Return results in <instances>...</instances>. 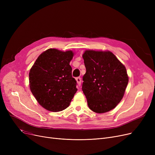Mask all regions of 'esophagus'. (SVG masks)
<instances>
[{
	"label": "esophagus",
	"mask_w": 155,
	"mask_h": 155,
	"mask_svg": "<svg viewBox=\"0 0 155 155\" xmlns=\"http://www.w3.org/2000/svg\"><path fill=\"white\" fill-rule=\"evenodd\" d=\"M76 81H77V85H78V86H80V85H81V78L80 77H77V78H76Z\"/></svg>",
	"instance_id": "1"
}]
</instances>
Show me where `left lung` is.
Instances as JSON below:
<instances>
[{"label":"left lung","mask_w":155,"mask_h":155,"mask_svg":"<svg viewBox=\"0 0 155 155\" xmlns=\"http://www.w3.org/2000/svg\"><path fill=\"white\" fill-rule=\"evenodd\" d=\"M82 91L88 106L102 114L114 109L124 95L129 77L126 68L109 51L85 50Z\"/></svg>","instance_id":"obj_1"}]
</instances>
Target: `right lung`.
<instances>
[{"instance_id":"1","label":"right lung","mask_w":155,"mask_h":155,"mask_svg":"<svg viewBox=\"0 0 155 155\" xmlns=\"http://www.w3.org/2000/svg\"><path fill=\"white\" fill-rule=\"evenodd\" d=\"M74 53L50 48L41 54L29 73L30 90L41 106L51 112L67 109L77 91L70 62Z\"/></svg>"}]
</instances>
